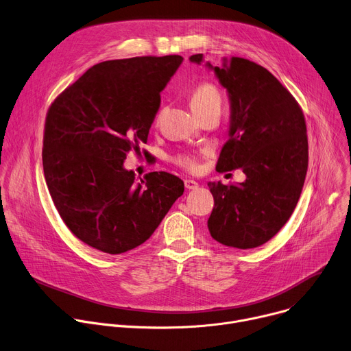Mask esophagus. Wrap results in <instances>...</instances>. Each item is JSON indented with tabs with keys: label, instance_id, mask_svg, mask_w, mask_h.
<instances>
[{
	"label": "esophagus",
	"instance_id": "1",
	"mask_svg": "<svg viewBox=\"0 0 351 351\" xmlns=\"http://www.w3.org/2000/svg\"><path fill=\"white\" fill-rule=\"evenodd\" d=\"M184 185H185V188H186L188 191L197 189V186H199V184H197L196 181H193V180H185V181H184Z\"/></svg>",
	"mask_w": 351,
	"mask_h": 351
}]
</instances>
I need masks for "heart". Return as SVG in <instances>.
<instances>
[{
	"label": "heart",
	"mask_w": 351,
	"mask_h": 351,
	"mask_svg": "<svg viewBox=\"0 0 351 351\" xmlns=\"http://www.w3.org/2000/svg\"><path fill=\"white\" fill-rule=\"evenodd\" d=\"M221 98L220 94L217 91V88L212 84H200L199 87H196L191 95V108H207V106H220ZM176 162L189 170V171H195L197 169V160L193 156L189 155H182L178 156L176 159Z\"/></svg>",
	"instance_id": "heart-1"
}]
</instances>
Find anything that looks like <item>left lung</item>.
Masks as SVG:
<instances>
[{
    "mask_svg": "<svg viewBox=\"0 0 351 351\" xmlns=\"http://www.w3.org/2000/svg\"><path fill=\"white\" fill-rule=\"evenodd\" d=\"M203 53L189 58L202 64ZM230 98L228 139L217 171L241 169L246 180L224 185L208 182L215 197L207 227L217 242L252 249L281 230L299 202L307 166L308 143L303 112L292 94L269 72L243 58L210 62Z\"/></svg>",
    "mask_w": 351,
    "mask_h": 351,
    "instance_id": "8db88e82",
    "label": "left lung"
}]
</instances>
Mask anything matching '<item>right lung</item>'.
Instances as JSON below:
<instances>
[{
	"label": "right lung",
	"instance_id": "add662e5",
	"mask_svg": "<svg viewBox=\"0 0 351 351\" xmlns=\"http://www.w3.org/2000/svg\"><path fill=\"white\" fill-rule=\"evenodd\" d=\"M180 55L105 60L51 105L44 130L45 181L67 228L88 246L120 254L143 245L182 195L178 177L136 181L125 155L147 144Z\"/></svg>",
	"mask_w": 351,
	"mask_h": 351
}]
</instances>
